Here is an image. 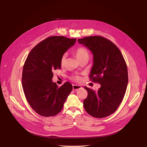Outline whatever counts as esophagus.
Segmentation results:
<instances>
[{"label":"esophagus","mask_w":147,"mask_h":147,"mask_svg":"<svg viewBox=\"0 0 147 147\" xmlns=\"http://www.w3.org/2000/svg\"><path fill=\"white\" fill-rule=\"evenodd\" d=\"M82 87L80 86H77V85H73V89L74 91H77L80 89H81Z\"/></svg>","instance_id":"esophagus-1"}]
</instances>
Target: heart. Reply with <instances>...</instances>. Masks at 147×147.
I'll use <instances>...</instances> for the list:
<instances>
[{"mask_svg":"<svg viewBox=\"0 0 147 147\" xmlns=\"http://www.w3.org/2000/svg\"><path fill=\"white\" fill-rule=\"evenodd\" d=\"M74 53H75L77 58L80 61H81L82 59H84V58H89V56H90V54H89L88 50L84 47H79V48H77L74 51ZM65 61H66V55L65 54L62 56V57L61 58V60H60L61 65H63L65 64ZM71 79L73 81H75L77 82H80L82 80L81 77L78 74L73 75L71 77Z\"/></svg>","mask_w":147,"mask_h":147,"instance_id":"heart-1","label":"heart"}]
</instances>
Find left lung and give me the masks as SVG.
I'll return each mask as SVG.
<instances>
[{"label":"left lung","instance_id":"obj_1","mask_svg":"<svg viewBox=\"0 0 147 147\" xmlns=\"http://www.w3.org/2000/svg\"><path fill=\"white\" fill-rule=\"evenodd\" d=\"M78 41L93 53L94 65L90 78L100 84L97 91L84 87L88 96L83 101L84 108L92 117H107L117 109L126 91V63L119 49L107 38L90 36L78 39Z\"/></svg>","mask_w":147,"mask_h":147}]
</instances>
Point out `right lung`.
Listing matches in <instances>:
<instances>
[{
  "instance_id": "right-lung-1",
  "label": "right lung",
  "mask_w": 147,
  "mask_h": 147,
  "mask_svg": "<svg viewBox=\"0 0 147 147\" xmlns=\"http://www.w3.org/2000/svg\"><path fill=\"white\" fill-rule=\"evenodd\" d=\"M76 38L49 36L37 44L28 54L23 66L22 86L32 109L44 117L57 115L73 90L69 82L59 87L52 82L53 72L60 69V60L76 42Z\"/></svg>"
}]
</instances>
